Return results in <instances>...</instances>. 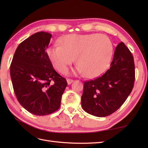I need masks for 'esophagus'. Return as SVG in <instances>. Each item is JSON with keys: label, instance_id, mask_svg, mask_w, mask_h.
<instances>
[{"label": "esophagus", "instance_id": "34e87169", "mask_svg": "<svg viewBox=\"0 0 148 148\" xmlns=\"http://www.w3.org/2000/svg\"><path fill=\"white\" fill-rule=\"evenodd\" d=\"M67 84H71L72 82H73L74 80L73 79H67Z\"/></svg>", "mask_w": 148, "mask_h": 148}]
</instances>
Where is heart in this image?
<instances>
[{"mask_svg": "<svg viewBox=\"0 0 148 148\" xmlns=\"http://www.w3.org/2000/svg\"><path fill=\"white\" fill-rule=\"evenodd\" d=\"M60 45L47 49L48 57L56 70L65 72L74 62L77 71L87 77L99 76L108 67L113 45L108 37L99 34H70L60 39Z\"/></svg>", "mask_w": 148, "mask_h": 148, "instance_id": "1", "label": "heart"}]
</instances>
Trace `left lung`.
<instances>
[{
    "instance_id": "1",
    "label": "left lung",
    "mask_w": 148,
    "mask_h": 148,
    "mask_svg": "<svg viewBox=\"0 0 148 148\" xmlns=\"http://www.w3.org/2000/svg\"><path fill=\"white\" fill-rule=\"evenodd\" d=\"M134 57L121 42L116 46L110 68L102 76L84 81L81 106L88 114L105 117L120 108L133 89Z\"/></svg>"
}]
</instances>
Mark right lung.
<instances>
[{
  "label": "right lung",
  "mask_w": 148,
  "mask_h": 148,
  "mask_svg": "<svg viewBox=\"0 0 148 148\" xmlns=\"http://www.w3.org/2000/svg\"><path fill=\"white\" fill-rule=\"evenodd\" d=\"M51 34L39 32L21 42L15 51L10 75L16 97L37 116L51 114L60 106L67 83L56 72L46 50Z\"/></svg>",
  "instance_id": "add662e5"
}]
</instances>
